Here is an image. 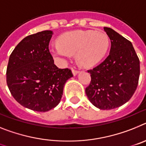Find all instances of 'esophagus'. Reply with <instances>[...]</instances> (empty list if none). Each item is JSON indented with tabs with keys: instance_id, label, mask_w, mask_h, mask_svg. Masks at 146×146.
Instances as JSON below:
<instances>
[{
	"instance_id": "34e87169",
	"label": "esophagus",
	"mask_w": 146,
	"mask_h": 146,
	"mask_svg": "<svg viewBox=\"0 0 146 146\" xmlns=\"http://www.w3.org/2000/svg\"><path fill=\"white\" fill-rule=\"evenodd\" d=\"M72 73H73V76H76V75L78 73V70H74V69H72Z\"/></svg>"
}]
</instances>
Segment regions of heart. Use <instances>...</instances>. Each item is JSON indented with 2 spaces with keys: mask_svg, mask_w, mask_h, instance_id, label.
<instances>
[{
  "mask_svg": "<svg viewBox=\"0 0 146 146\" xmlns=\"http://www.w3.org/2000/svg\"><path fill=\"white\" fill-rule=\"evenodd\" d=\"M58 43L59 45L50 48L56 59L64 62L71 54H76L79 65L91 68L105 56L110 46V39L104 31L76 30L62 35Z\"/></svg>",
  "mask_w": 146,
  "mask_h": 146,
  "instance_id": "1",
  "label": "heart"
}]
</instances>
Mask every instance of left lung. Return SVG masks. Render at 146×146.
Here are the masks:
<instances>
[{
  "label": "left lung",
  "mask_w": 146,
  "mask_h": 146,
  "mask_svg": "<svg viewBox=\"0 0 146 146\" xmlns=\"http://www.w3.org/2000/svg\"><path fill=\"white\" fill-rule=\"evenodd\" d=\"M111 40L106 59L92 70L91 82L86 88L88 99L103 110L126 104L136 90L140 76V60L130 41L110 28L104 27Z\"/></svg>",
  "instance_id": "1"
}]
</instances>
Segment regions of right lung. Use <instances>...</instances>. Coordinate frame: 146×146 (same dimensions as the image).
Here are the masks:
<instances>
[{
  "instance_id": "right-lung-1",
  "label": "right lung",
  "mask_w": 146,
  "mask_h": 146,
  "mask_svg": "<svg viewBox=\"0 0 146 146\" xmlns=\"http://www.w3.org/2000/svg\"><path fill=\"white\" fill-rule=\"evenodd\" d=\"M52 31L25 37L15 47L9 59L6 83L16 101L24 107L48 111L59 104L66 82L73 77L68 68L54 64L48 45Z\"/></svg>"
}]
</instances>
